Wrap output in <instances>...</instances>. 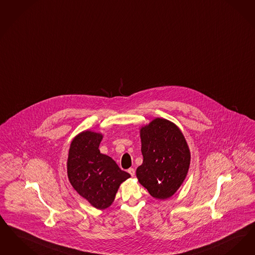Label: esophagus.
<instances>
[{
    "instance_id": "1",
    "label": "esophagus",
    "mask_w": 255,
    "mask_h": 255,
    "mask_svg": "<svg viewBox=\"0 0 255 255\" xmlns=\"http://www.w3.org/2000/svg\"><path fill=\"white\" fill-rule=\"evenodd\" d=\"M128 173H130L132 176H134V174H135V170H134L133 168H130V169L128 170Z\"/></svg>"
}]
</instances>
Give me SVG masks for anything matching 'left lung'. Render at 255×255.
<instances>
[{
  "mask_svg": "<svg viewBox=\"0 0 255 255\" xmlns=\"http://www.w3.org/2000/svg\"><path fill=\"white\" fill-rule=\"evenodd\" d=\"M143 162L136 169L138 182L160 200L175 194L187 176L191 152L174 123L156 118L140 128Z\"/></svg>",
  "mask_w": 255,
  "mask_h": 255,
  "instance_id": "left-lung-1",
  "label": "left lung"
}]
</instances>
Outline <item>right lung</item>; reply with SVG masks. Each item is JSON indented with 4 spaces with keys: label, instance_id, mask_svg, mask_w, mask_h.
<instances>
[{
    "label": "right lung",
    "instance_id": "add662e5",
    "mask_svg": "<svg viewBox=\"0 0 255 255\" xmlns=\"http://www.w3.org/2000/svg\"><path fill=\"white\" fill-rule=\"evenodd\" d=\"M101 132L83 131L70 144L67 175L76 192L98 210L112 205L121 184L131 175L110 156L101 153Z\"/></svg>",
    "mask_w": 255,
    "mask_h": 255
}]
</instances>
